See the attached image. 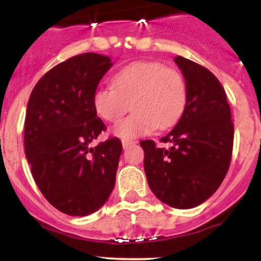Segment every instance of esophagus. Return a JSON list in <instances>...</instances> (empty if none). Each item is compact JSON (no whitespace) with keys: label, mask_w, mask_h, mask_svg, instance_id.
<instances>
[{"label":"esophagus","mask_w":261,"mask_h":261,"mask_svg":"<svg viewBox=\"0 0 261 261\" xmlns=\"http://www.w3.org/2000/svg\"><path fill=\"white\" fill-rule=\"evenodd\" d=\"M134 144H135V141H133V140H122V146H123V149H127V147H130V146H133Z\"/></svg>","instance_id":"1"}]
</instances>
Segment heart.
<instances>
[{
  "instance_id": "1",
  "label": "heart",
  "mask_w": 261,
  "mask_h": 261,
  "mask_svg": "<svg viewBox=\"0 0 261 261\" xmlns=\"http://www.w3.org/2000/svg\"><path fill=\"white\" fill-rule=\"evenodd\" d=\"M114 86L94 91L93 107L110 122L120 120L128 107L134 114L114 126V135L135 139L155 127L167 128L183 114L187 86L180 73L156 62H135L122 68L112 80Z\"/></svg>"
}]
</instances>
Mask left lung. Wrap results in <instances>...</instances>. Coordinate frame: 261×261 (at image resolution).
I'll use <instances>...</instances> for the list:
<instances>
[{
	"label": "left lung",
	"instance_id": "left-lung-1",
	"mask_svg": "<svg viewBox=\"0 0 261 261\" xmlns=\"http://www.w3.org/2000/svg\"><path fill=\"white\" fill-rule=\"evenodd\" d=\"M187 86L179 121L156 147L141 141L147 184L163 203L193 208L210 198L222 183L233 144V125L226 93L217 78L202 65L175 57Z\"/></svg>",
	"mask_w": 261,
	"mask_h": 261
}]
</instances>
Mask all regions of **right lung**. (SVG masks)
<instances>
[{
  "label": "right lung",
  "mask_w": 261,
  "mask_h": 261,
  "mask_svg": "<svg viewBox=\"0 0 261 261\" xmlns=\"http://www.w3.org/2000/svg\"><path fill=\"white\" fill-rule=\"evenodd\" d=\"M112 65L107 55H75L50 69L29 98L23 140L31 173L44 197L69 216L96 212L115 187L122 144L112 138L91 146L106 128L93 93Z\"/></svg>",
  "instance_id": "right-lung-1"
}]
</instances>
